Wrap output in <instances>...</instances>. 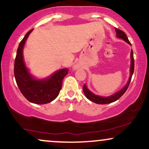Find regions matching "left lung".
<instances>
[{
  "label": "left lung",
  "mask_w": 149,
  "mask_h": 149,
  "mask_svg": "<svg viewBox=\"0 0 149 149\" xmlns=\"http://www.w3.org/2000/svg\"><path fill=\"white\" fill-rule=\"evenodd\" d=\"M115 31L116 33V36L119 38L123 39L125 42H126L127 43H128L129 44L131 45L130 42H129L128 37L126 35V33L122 31V30L118 29V28H115ZM130 57H131V67H130V78H129V80L127 83V85L125 86L123 88L121 89V91L119 92H116V94H114V95L111 96H108V97H102V96H96L93 94L92 92H91L90 91L87 89V87H86L85 85H84L83 86V92L84 94H85L86 97L88 98L89 100H90L91 101L94 102L95 103L97 104H108V103H111L112 102H114L116 101H117L119 98H121V96L124 94V93L126 92V90L128 89V87L129 85H130V82L131 81V78H132V76L134 72V67H135V61H134V57H133V51H131V53H130Z\"/></svg>",
  "instance_id": "obj_1"
}]
</instances>
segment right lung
Masks as SVG:
<instances>
[{"instance_id": "right-lung-1", "label": "right lung", "mask_w": 149, "mask_h": 149, "mask_svg": "<svg viewBox=\"0 0 149 149\" xmlns=\"http://www.w3.org/2000/svg\"><path fill=\"white\" fill-rule=\"evenodd\" d=\"M33 30L26 33L17 48L14 61V77L21 94L28 101L36 104H46L53 101L58 96L62 89V80L69 70H59L49 78L43 80H37L31 76L23 62V48Z\"/></svg>"}]
</instances>
